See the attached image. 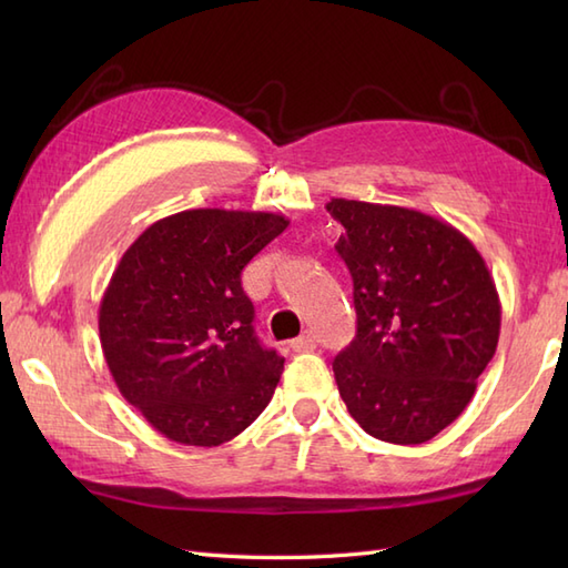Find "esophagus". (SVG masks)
<instances>
[{"instance_id":"1","label":"esophagus","mask_w":568,"mask_h":568,"mask_svg":"<svg viewBox=\"0 0 568 568\" xmlns=\"http://www.w3.org/2000/svg\"><path fill=\"white\" fill-rule=\"evenodd\" d=\"M291 348L293 352H312V348H317V339L307 332L303 336H297V339H293Z\"/></svg>"}]
</instances>
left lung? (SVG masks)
Instances as JSON below:
<instances>
[{"instance_id": "8db88e82", "label": "left lung", "mask_w": 568, "mask_h": 568, "mask_svg": "<svg viewBox=\"0 0 568 568\" xmlns=\"http://www.w3.org/2000/svg\"><path fill=\"white\" fill-rule=\"evenodd\" d=\"M354 281L356 339L334 358L348 415L371 437L425 444L464 413L496 354L500 297L470 239L437 216L332 197Z\"/></svg>"}]
</instances>
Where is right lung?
<instances>
[{"mask_svg":"<svg viewBox=\"0 0 568 568\" xmlns=\"http://www.w3.org/2000/svg\"><path fill=\"white\" fill-rule=\"evenodd\" d=\"M287 224L273 212L185 210L153 222L114 268L102 354L124 400L171 442L220 446L271 403L285 358L253 334L241 271Z\"/></svg>","mask_w":568,"mask_h":568,"instance_id":"add662e5","label":"right lung"}]
</instances>
